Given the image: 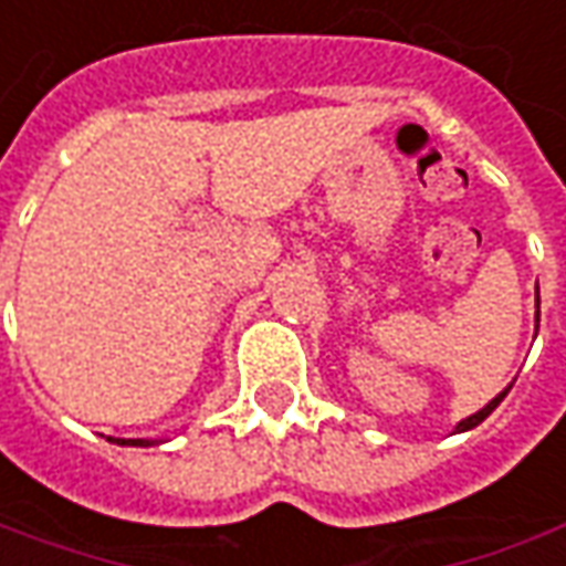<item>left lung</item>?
I'll return each mask as SVG.
<instances>
[{"label":"left lung","instance_id":"left-lung-1","mask_svg":"<svg viewBox=\"0 0 566 566\" xmlns=\"http://www.w3.org/2000/svg\"><path fill=\"white\" fill-rule=\"evenodd\" d=\"M536 322H539V287H536ZM536 328H539V325H536ZM509 390H511V387H505V390H502V394L495 396V399H490V402H486V406H483L480 412L468 415L464 421H459V424H455V433H464V430H474L476 424L483 421V418H490V415L495 412V406H499V402H502V399L509 396Z\"/></svg>","mask_w":566,"mask_h":566}]
</instances>
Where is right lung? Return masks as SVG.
I'll return each mask as SVG.
<instances>
[{
    "mask_svg": "<svg viewBox=\"0 0 566 566\" xmlns=\"http://www.w3.org/2000/svg\"><path fill=\"white\" fill-rule=\"evenodd\" d=\"M157 440H123L120 446H154Z\"/></svg>",
    "mask_w": 566,
    "mask_h": 566,
    "instance_id": "1",
    "label": "right lung"
}]
</instances>
